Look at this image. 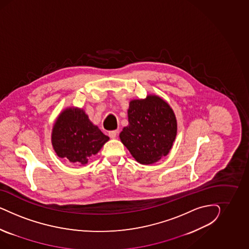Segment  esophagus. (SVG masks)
Instances as JSON below:
<instances>
[{
  "instance_id": "obj_1",
  "label": "esophagus",
  "mask_w": 249,
  "mask_h": 249,
  "mask_svg": "<svg viewBox=\"0 0 249 249\" xmlns=\"http://www.w3.org/2000/svg\"><path fill=\"white\" fill-rule=\"evenodd\" d=\"M117 135H118V130H110V131H108V136L111 139H115Z\"/></svg>"
}]
</instances>
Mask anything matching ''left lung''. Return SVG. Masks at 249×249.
<instances>
[{
    "mask_svg": "<svg viewBox=\"0 0 249 249\" xmlns=\"http://www.w3.org/2000/svg\"><path fill=\"white\" fill-rule=\"evenodd\" d=\"M128 126L120 134L136 160L151 164L166 156L173 147L177 122L173 109L157 96L130 101Z\"/></svg>",
    "mask_w": 249,
    "mask_h": 249,
    "instance_id": "8db88e82",
    "label": "left lung"
}]
</instances>
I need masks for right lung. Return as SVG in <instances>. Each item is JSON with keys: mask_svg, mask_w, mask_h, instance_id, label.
<instances>
[{"mask_svg": "<svg viewBox=\"0 0 249 249\" xmlns=\"http://www.w3.org/2000/svg\"><path fill=\"white\" fill-rule=\"evenodd\" d=\"M108 140L79 108L63 111L52 133V144L57 156L75 165L87 164L89 158L97 154Z\"/></svg>", "mask_w": 249, "mask_h": 249, "instance_id": "1", "label": "right lung"}]
</instances>
